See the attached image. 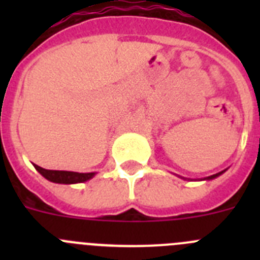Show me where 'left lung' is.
I'll return each instance as SVG.
<instances>
[{"mask_svg": "<svg viewBox=\"0 0 260 260\" xmlns=\"http://www.w3.org/2000/svg\"><path fill=\"white\" fill-rule=\"evenodd\" d=\"M225 171H222V172H220V173H216V174H212V176H210V177H207V178H204V180H213V178H216V177H219L220 174H222L224 173Z\"/></svg>", "mask_w": 260, "mask_h": 260, "instance_id": "left-lung-1", "label": "left lung"}]
</instances>
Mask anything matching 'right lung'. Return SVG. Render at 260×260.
<instances>
[{"instance_id":"right-lung-1","label":"right lung","mask_w":260,"mask_h":260,"mask_svg":"<svg viewBox=\"0 0 260 260\" xmlns=\"http://www.w3.org/2000/svg\"><path fill=\"white\" fill-rule=\"evenodd\" d=\"M36 168V171L45 177L48 181L56 183H65V185H71V183H80L86 182V181L91 180L96 173H78V172H68V171H49V169H44V168L39 167V165L34 164Z\"/></svg>"}]
</instances>
